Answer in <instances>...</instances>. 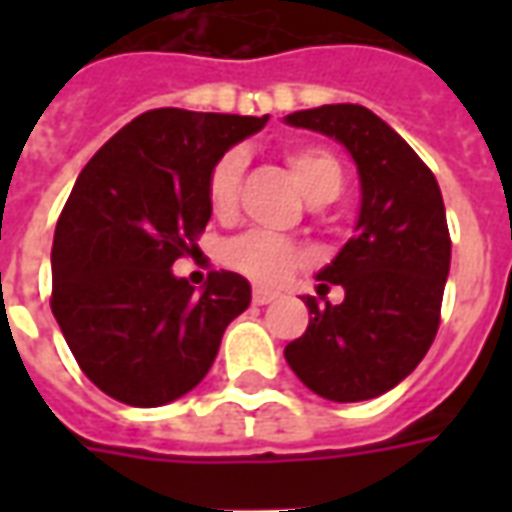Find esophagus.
<instances>
[{
	"label": "esophagus",
	"mask_w": 512,
	"mask_h": 512,
	"mask_svg": "<svg viewBox=\"0 0 512 512\" xmlns=\"http://www.w3.org/2000/svg\"><path fill=\"white\" fill-rule=\"evenodd\" d=\"M274 299H279V293H274V290L268 288H255V293H252V301H255V304H271Z\"/></svg>",
	"instance_id": "obj_1"
}]
</instances>
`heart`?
I'll return each mask as SVG.
<instances>
[{
    "label": "heart",
    "instance_id": "obj_1",
    "mask_svg": "<svg viewBox=\"0 0 512 512\" xmlns=\"http://www.w3.org/2000/svg\"><path fill=\"white\" fill-rule=\"evenodd\" d=\"M288 167L299 180L301 191L312 202L334 200L343 189V167L340 161L329 153L326 147L318 145H296L285 153ZM244 172V153L230 150L213 164L208 175V202L216 213H227L233 208L238 180ZM224 260L227 266L241 271L246 277L257 279L263 285H279L301 266V249L288 238L263 230H252L233 238L224 246Z\"/></svg>",
    "mask_w": 512,
    "mask_h": 512
}]
</instances>
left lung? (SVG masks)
Masks as SVG:
<instances>
[{"label":"left lung","mask_w":512,"mask_h":512,"mask_svg":"<svg viewBox=\"0 0 512 512\" xmlns=\"http://www.w3.org/2000/svg\"><path fill=\"white\" fill-rule=\"evenodd\" d=\"M329 136L359 175L354 238L323 266L318 298L340 284L346 299L301 296L310 326L285 345L290 370L315 395L359 403L389 392L428 354L450 274V233L439 183L395 128L359 104H326L285 117Z\"/></svg>","instance_id":"obj_1"}]
</instances>
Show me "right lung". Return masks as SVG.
Returning <instances> with one entry per match:
<instances>
[{"instance_id": "right-lung-1", "label": "right lung", "mask_w": 512, "mask_h": 512, "mask_svg": "<svg viewBox=\"0 0 512 512\" xmlns=\"http://www.w3.org/2000/svg\"><path fill=\"white\" fill-rule=\"evenodd\" d=\"M266 123L153 109L76 178L51 246V312L84 376L109 397L156 408L191 392L249 307L241 274L216 271L197 290L172 263L211 219L213 164Z\"/></svg>"}]
</instances>
